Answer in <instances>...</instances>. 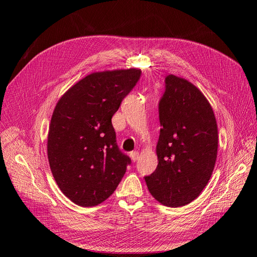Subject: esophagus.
<instances>
[{"label": "esophagus", "mask_w": 257, "mask_h": 257, "mask_svg": "<svg viewBox=\"0 0 257 257\" xmlns=\"http://www.w3.org/2000/svg\"><path fill=\"white\" fill-rule=\"evenodd\" d=\"M130 157H131L132 161L135 162V161H137L138 158H139V152H138V151H132V152L130 153Z\"/></svg>", "instance_id": "obj_1"}]
</instances>
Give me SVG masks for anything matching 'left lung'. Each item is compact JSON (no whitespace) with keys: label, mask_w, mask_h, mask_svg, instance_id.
Segmentation results:
<instances>
[{"label":"left lung","mask_w":257,"mask_h":257,"mask_svg":"<svg viewBox=\"0 0 257 257\" xmlns=\"http://www.w3.org/2000/svg\"><path fill=\"white\" fill-rule=\"evenodd\" d=\"M159 104V164L145 177L162 205L181 207L196 199L210 180L217 154V125L201 91L181 77L168 75Z\"/></svg>","instance_id":"1"}]
</instances>
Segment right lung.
<instances>
[{
  "instance_id": "1",
  "label": "right lung",
  "mask_w": 257,
  "mask_h": 257,
  "mask_svg": "<svg viewBox=\"0 0 257 257\" xmlns=\"http://www.w3.org/2000/svg\"><path fill=\"white\" fill-rule=\"evenodd\" d=\"M141 74L134 67L92 73L72 85L54 107L48 161L60 190L76 205L103 203L126 172L131 160L116 146L111 118Z\"/></svg>"
}]
</instances>
